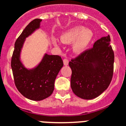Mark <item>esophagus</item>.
<instances>
[{"instance_id":"34e87169","label":"esophagus","mask_w":126,"mask_h":126,"mask_svg":"<svg viewBox=\"0 0 126 126\" xmlns=\"http://www.w3.org/2000/svg\"><path fill=\"white\" fill-rule=\"evenodd\" d=\"M63 62H64V64L65 66H67L68 64V60L67 58H64V60H63Z\"/></svg>"}]
</instances>
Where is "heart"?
Masks as SVG:
<instances>
[{"label": "heart", "mask_w": 126, "mask_h": 126, "mask_svg": "<svg viewBox=\"0 0 126 126\" xmlns=\"http://www.w3.org/2000/svg\"><path fill=\"white\" fill-rule=\"evenodd\" d=\"M93 33L91 30L85 29L83 26H76L71 28L62 34L61 41L65 44L74 43L73 49L76 53H81L84 51L92 41ZM56 45L58 43L55 42Z\"/></svg>", "instance_id": "b5f03b06"}]
</instances>
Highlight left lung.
<instances>
[{
    "label": "left lung",
    "instance_id": "left-lung-1",
    "mask_svg": "<svg viewBox=\"0 0 126 126\" xmlns=\"http://www.w3.org/2000/svg\"><path fill=\"white\" fill-rule=\"evenodd\" d=\"M110 35L97 40L69 62L72 69L71 87L76 95L83 99L99 96L110 83L114 72V53Z\"/></svg>",
    "mask_w": 126,
    "mask_h": 126
}]
</instances>
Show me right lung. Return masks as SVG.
<instances>
[{"instance_id":"right-lung-1","label":"right lung","mask_w":126,"mask_h":126,"mask_svg":"<svg viewBox=\"0 0 126 126\" xmlns=\"http://www.w3.org/2000/svg\"><path fill=\"white\" fill-rule=\"evenodd\" d=\"M41 19H35L23 30L15 42L11 59L14 83L23 96L33 100H41L52 94L54 81L64 64L61 56L45 54L39 65L33 70L24 68L19 60V54L24 40L37 28Z\"/></svg>"}]
</instances>
